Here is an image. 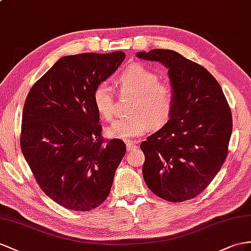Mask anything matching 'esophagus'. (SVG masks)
Listing matches in <instances>:
<instances>
[{
    "mask_svg": "<svg viewBox=\"0 0 251 251\" xmlns=\"http://www.w3.org/2000/svg\"><path fill=\"white\" fill-rule=\"evenodd\" d=\"M126 150L128 152H130L134 150H137V144L132 142V141H128V142L126 143Z\"/></svg>",
    "mask_w": 251,
    "mask_h": 251,
    "instance_id": "obj_1",
    "label": "esophagus"
}]
</instances>
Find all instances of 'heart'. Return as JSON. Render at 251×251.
<instances>
[{"label": "heart", "instance_id": "b5f03b06", "mask_svg": "<svg viewBox=\"0 0 251 251\" xmlns=\"http://www.w3.org/2000/svg\"><path fill=\"white\" fill-rule=\"evenodd\" d=\"M118 83L123 93L136 95L131 114L136 117L120 119L106 128L110 138L131 140L151 130L152 125H164L171 117L175 102L174 89L144 64L132 63L121 73ZM93 102L100 117L111 121L114 113L113 89L108 82H100L93 92Z\"/></svg>", "mask_w": 251, "mask_h": 251}]
</instances>
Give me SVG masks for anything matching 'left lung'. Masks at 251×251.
<instances>
[{"instance_id":"left-lung-1","label":"left lung","mask_w":251,"mask_h":251,"mask_svg":"<svg viewBox=\"0 0 251 251\" xmlns=\"http://www.w3.org/2000/svg\"><path fill=\"white\" fill-rule=\"evenodd\" d=\"M168 68L175 102L161 129L141 143L143 178L168 201L194 198L220 172L228 153L232 114L220 83L208 70L171 50L139 52Z\"/></svg>"}]
</instances>
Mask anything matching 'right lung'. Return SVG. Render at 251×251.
<instances>
[{
    "label": "right lung",
    "mask_w": 251,
    "mask_h": 251,
    "mask_svg": "<svg viewBox=\"0 0 251 251\" xmlns=\"http://www.w3.org/2000/svg\"><path fill=\"white\" fill-rule=\"evenodd\" d=\"M125 53L64 56L35 85L22 113L21 150L41 190L62 207L90 211L110 193L125 156L120 139L104 141L93 92Z\"/></svg>",
    "instance_id": "1"
}]
</instances>
